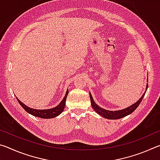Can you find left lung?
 Wrapping results in <instances>:
<instances>
[{"label": "left lung", "mask_w": 160, "mask_h": 160, "mask_svg": "<svg viewBox=\"0 0 160 160\" xmlns=\"http://www.w3.org/2000/svg\"><path fill=\"white\" fill-rule=\"evenodd\" d=\"M148 87V84H147L146 85V89H145V92L147 91ZM145 92L142 95V97L138 100V101L134 103L133 104L131 105V106L128 107L127 108H125L123 109H121V110H117V111H109V110H107L103 109V108L99 107L95 102H94V99L92 98V96L91 93L90 92V101H91V104L92 107L93 109L95 111V112L98 113L99 115H100L102 117H104L105 118L107 119H111V120H113V119H119L121 118L125 117V116H128L129 114H131L134 111L137 109V107L139 106V104L141 102L142 99L143 97H144L145 94Z\"/></svg>", "instance_id": "obj_1"}]
</instances>
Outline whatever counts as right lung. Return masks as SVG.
Instances as JSON below:
<instances>
[{"instance_id":"right-lung-1","label":"right lung","mask_w":160,"mask_h":160,"mask_svg":"<svg viewBox=\"0 0 160 160\" xmlns=\"http://www.w3.org/2000/svg\"><path fill=\"white\" fill-rule=\"evenodd\" d=\"M68 94V90H67L66 95L63 97V99H62L60 104L57 106L52 108V109H33V108H30L25 105L24 103L22 102L20 99H18V97H16L22 107L25 109L27 112L29 113V114L32 116H37V117L42 118H52L54 117H56L58 115H60L61 113L63 112L64 110L65 105H66V98Z\"/></svg>"}]
</instances>
